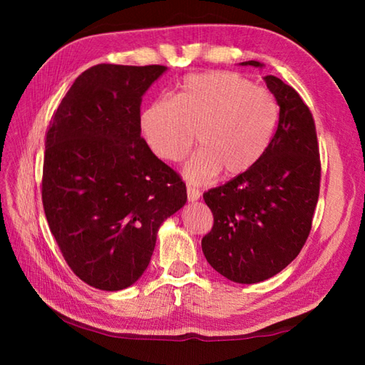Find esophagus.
<instances>
[{
    "label": "esophagus",
    "mask_w": 365,
    "mask_h": 365,
    "mask_svg": "<svg viewBox=\"0 0 365 365\" xmlns=\"http://www.w3.org/2000/svg\"><path fill=\"white\" fill-rule=\"evenodd\" d=\"M187 195H188V200H197L200 197V191L196 190L195 187H187Z\"/></svg>",
    "instance_id": "obj_1"
}]
</instances>
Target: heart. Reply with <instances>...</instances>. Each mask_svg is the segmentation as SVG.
I'll return each mask as SVG.
<instances>
[{
  "mask_svg": "<svg viewBox=\"0 0 365 365\" xmlns=\"http://www.w3.org/2000/svg\"><path fill=\"white\" fill-rule=\"evenodd\" d=\"M279 119L274 96L234 72L191 73L174 98L160 97L141 114V131L158 158L177 163L195 145L200 149L185 165L191 183H205L222 170L246 173L273 139Z\"/></svg>",
  "mask_w": 365,
  "mask_h": 365,
  "instance_id": "obj_1",
  "label": "heart"
}]
</instances>
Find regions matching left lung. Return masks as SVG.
I'll use <instances>...</instances> for the list:
<instances>
[{"instance_id":"obj_1","label":"left lung","mask_w":365,"mask_h":365,"mask_svg":"<svg viewBox=\"0 0 365 365\" xmlns=\"http://www.w3.org/2000/svg\"><path fill=\"white\" fill-rule=\"evenodd\" d=\"M243 66L262 67L257 61ZM279 105L276 133L246 173L204 192L213 227L202 238L207 262L238 284L262 282L297 257L311 234L320 192L315 122L299 94L263 76Z\"/></svg>"}]
</instances>
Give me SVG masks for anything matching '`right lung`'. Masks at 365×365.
<instances>
[{
	"label": "right lung",
	"mask_w": 365,
	"mask_h": 365,
	"mask_svg": "<svg viewBox=\"0 0 365 365\" xmlns=\"http://www.w3.org/2000/svg\"><path fill=\"white\" fill-rule=\"evenodd\" d=\"M165 66L97 64L53 113L42 204L67 265L100 290L127 289L149 267L161 222L187 187L141 138L144 92Z\"/></svg>",
	"instance_id": "1"
}]
</instances>
